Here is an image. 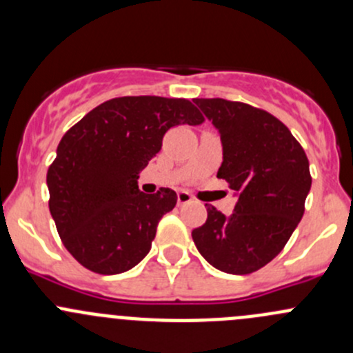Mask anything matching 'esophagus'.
<instances>
[{
	"label": "esophagus",
	"mask_w": 353,
	"mask_h": 353,
	"mask_svg": "<svg viewBox=\"0 0 353 353\" xmlns=\"http://www.w3.org/2000/svg\"><path fill=\"white\" fill-rule=\"evenodd\" d=\"M191 201H193V198H191V194L188 193V191H179V193H177V203H179V205H186V203Z\"/></svg>",
	"instance_id": "esophagus-1"
}]
</instances>
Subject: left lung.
<instances>
[{"mask_svg": "<svg viewBox=\"0 0 353 353\" xmlns=\"http://www.w3.org/2000/svg\"><path fill=\"white\" fill-rule=\"evenodd\" d=\"M219 130L223 162L216 177L237 193L229 216L208 205L193 230L199 254L216 270L248 275L268 265L304 215L309 160L290 130L266 110L225 99H194Z\"/></svg>", "mask_w": 353, "mask_h": 353, "instance_id": "left-lung-1", "label": "left lung"}]
</instances>
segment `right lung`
<instances>
[{"mask_svg": "<svg viewBox=\"0 0 353 353\" xmlns=\"http://www.w3.org/2000/svg\"><path fill=\"white\" fill-rule=\"evenodd\" d=\"M205 121L186 99L117 97L66 131L48 170L49 210L70 254L87 270L117 275L152 248L176 191L138 190L140 172L162 148L167 130Z\"/></svg>", "mask_w": 353, "mask_h": 353, "instance_id": "add662e5", "label": "right lung"}]
</instances>
